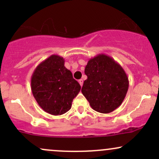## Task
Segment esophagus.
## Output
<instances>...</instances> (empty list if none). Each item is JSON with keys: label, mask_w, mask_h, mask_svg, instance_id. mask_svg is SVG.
<instances>
[{"label": "esophagus", "mask_w": 159, "mask_h": 159, "mask_svg": "<svg viewBox=\"0 0 159 159\" xmlns=\"http://www.w3.org/2000/svg\"><path fill=\"white\" fill-rule=\"evenodd\" d=\"M78 82H79V84H80V85L82 87V85H83V83H84V81L82 79H80L79 81H78Z\"/></svg>", "instance_id": "esophagus-1"}]
</instances>
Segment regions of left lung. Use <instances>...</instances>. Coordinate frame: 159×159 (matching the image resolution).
I'll list each match as a JSON object with an SVG mask.
<instances>
[{"mask_svg": "<svg viewBox=\"0 0 159 159\" xmlns=\"http://www.w3.org/2000/svg\"><path fill=\"white\" fill-rule=\"evenodd\" d=\"M84 73L87 79L81 92L93 110L108 114L120 106L129 82L119 63L106 54H98L87 62Z\"/></svg>", "mask_w": 159, "mask_h": 159, "instance_id": "left-lung-1", "label": "left lung"}]
</instances>
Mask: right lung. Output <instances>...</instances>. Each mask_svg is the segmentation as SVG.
I'll use <instances>...</instances> for the list:
<instances>
[{"label": "right lung", "mask_w": 159, "mask_h": 159, "mask_svg": "<svg viewBox=\"0 0 159 159\" xmlns=\"http://www.w3.org/2000/svg\"><path fill=\"white\" fill-rule=\"evenodd\" d=\"M64 62L63 57L53 54L36 66L31 76V90L36 101L43 111L54 116L67 112L81 90Z\"/></svg>", "instance_id": "right-lung-1"}]
</instances>
